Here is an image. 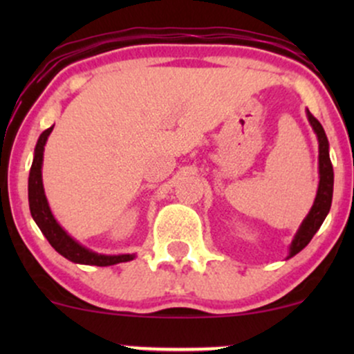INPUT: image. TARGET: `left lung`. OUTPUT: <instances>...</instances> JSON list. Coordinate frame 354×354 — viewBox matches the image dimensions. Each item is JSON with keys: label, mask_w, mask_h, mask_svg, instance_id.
Segmentation results:
<instances>
[{"label": "left lung", "mask_w": 354, "mask_h": 354, "mask_svg": "<svg viewBox=\"0 0 354 354\" xmlns=\"http://www.w3.org/2000/svg\"><path fill=\"white\" fill-rule=\"evenodd\" d=\"M306 116L310 124L313 126V129H315L316 136H318L319 143V185L310 213H308V216L303 219L298 233L295 234L293 241H291L290 256H288V258L298 254L299 251L311 241V238L315 236L316 231H318L319 226L323 225L326 214L330 213L333 200V181H335V174H333V165L330 160V145H328L326 133H324L319 121L316 120L310 111H306Z\"/></svg>", "instance_id": "left-lung-1"}]
</instances>
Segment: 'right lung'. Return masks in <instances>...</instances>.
<instances>
[{
    "label": "right lung",
    "instance_id": "right-lung-1",
    "mask_svg": "<svg viewBox=\"0 0 354 354\" xmlns=\"http://www.w3.org/2000/svg\"><path fill=\"white\" fill-rule=\"evenodd\" d=\"M51 131L53 126L44 129L41 136H39L35 148V158L30 169V178H28V201H30L31 216H33L38 228L41 230V233L50 241V245L61 256H64V258L70 259L73 263L91 266H111L118 265V263L131 261L135 258V254H98L95 251L88 250V248L80 245L78 241H75L66 231L61 228L59 223L53 216L50 205H48L46 200V194H44L41 178L44 145H46V140Z\"/></svg>",
    "mask_w": 354,
    "mask_h": 354
}]
</instances>
